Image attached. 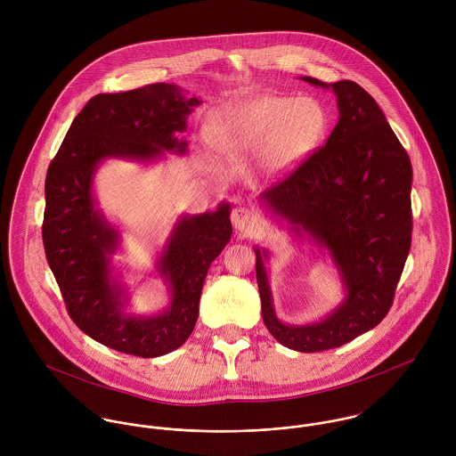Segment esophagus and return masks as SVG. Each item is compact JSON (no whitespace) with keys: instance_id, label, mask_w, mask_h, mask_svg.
Here are the masks:
<instances>
[{"instance_id":"obj_1","label":"esophagus","mask_w":456,"mask_h":456,"mask_svg":"<svg viewBox=\"0 0 456 456\" xmlns=\"http://www.w3.org/2000/svg\"><path fill=\"white\" fill-rule=\"evenodd\" d=\"M232 224L239 232H253L256 226V216L246 207H235L232 210Z\"/></svg>"}]
</instances>
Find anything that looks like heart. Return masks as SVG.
Masks as SVG:
<instances>
[{
  "label": "heart",
  "instance_id": "obj_1",
  "mask_svg": "<svg viewBox=\"0 0 456 456\" xmlns=\"http://www.w3.org/2000/svg\"><path fill=\"white\" fill-rule=\"evenodd\" d=\"M323 105L311 96H258L230 107L214 142L224 152L258 151L256 174L273 183L293 172L322 142Z\"/></svg>",
  "mask_w": 456,
  "mask_h": 456
}]
</instances>
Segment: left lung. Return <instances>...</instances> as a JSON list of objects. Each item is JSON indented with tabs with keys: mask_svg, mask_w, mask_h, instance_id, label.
<instances>
[{
	"mask_svg": "<svg viewBox=\"0 0 456 456\" xmlns=\"http://www.w3.org/2000/svg\"><path fill=\"white\" fill-rule=\"evenodd\" d=\"M302 80L335 93L337 126L320 151L263 191L260 201L288 223L291 233L328 251L344 300L316 323H282L265 266L270 253L260 248L255 253L263 323L284 347L316 353L340 347L388 314L411 249L412 167L383 110L362 86Z\"/></svg>",
	"mask_w": 456,
	"mask_h": 456,
	"instance_id": "8db88e82",
	"label": "left lung"
}]
</instances>
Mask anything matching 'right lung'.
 Segmentation results:
<instances>
[{
  "mask_svg": "<svg viewBox=\"0 0 456 456\" xmlns=\"http://www.w3.org/2000/svg\"><path fill=\"white\" fill-rule=\"evenodd\" d=\"M200 103L165 82L96 94L73 119L47 170L42 235L68 314L86 335L119 353L154 358L188 340L208 266L232 237L230 203L177 219L156 261L170 304L159 314L136 316L126 311L130 295L112 266L121 232L98 207L94 174L110 158L145 163L165 151L186 154L188 142L179 134Z\"/></svg>",
  "mask_w": 456,
  "mask_h": 456,
  "instance_id": "1",
  "label": "right lung"
}]
</instances>
